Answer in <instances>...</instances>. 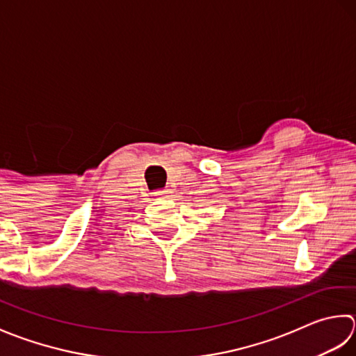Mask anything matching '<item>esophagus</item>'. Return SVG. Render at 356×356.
<instances>
[{"label": "esophagus", "instance_id": "1", "mask_svg": "<svg viewBox=\"0 0 356 356\" xmlns=\"http://www.w3.org/2000/svg\"><path fill=\"white\" fill-rule=\"evenodd\" d=\"M172 193H173L172 188H163V191H159L156 195H161V197H165V198H168L169 195H172Z\"/></svg>", "mask_w": 356, "mask_h": 356}]
</instances>
